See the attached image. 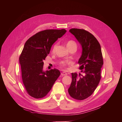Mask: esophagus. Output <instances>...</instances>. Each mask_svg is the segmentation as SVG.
Segmentation results:
<instances>
[{
  "label": "esophagus",
  "mask_w": 122,
  "mask_h": 122,
  "mask_svg": "<svg viewBox=\"0 0 122 122\" xmlns=\"http://www.w3.org/2000/svg\"><path fill=\"white\" fill-rule=\"evenodd\" d=\"M67 75V73H66V72H62V73H61V75L62 76H66Z\"/></svg>",
  "instance_id": "1"
}]
</instances>
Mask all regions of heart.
<instances>
[{"label":"heart","mask_w":122,"mask_h":122,"mask_svg":"<svg viewBox=\"0 0 122 122\" xmlns=\"http://www.w3.org/2000/svg\"><path fill=\"white\" fill-rule=\"evenodd\" d=\"M57 46H58V44H57V43H55V44L53 45V46L52 47L53 53H54L55 51H56ZM66 46H67V48L69 49L70 48H71L72 47L77 46V45H76V44L75 41L72 40H68L67 41V42H66ZM67 65H68V62L66 61H61L60 62V66L62 68H63L64 69H66V67H67Z\"/></svg>","instance_id":"obj_1"}]
</instances>
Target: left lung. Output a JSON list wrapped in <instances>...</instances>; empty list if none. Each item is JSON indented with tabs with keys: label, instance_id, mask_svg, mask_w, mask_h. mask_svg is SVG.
<instances>
[{
	"label": "left lung",
	"instance_id": "obj_1",
	"mask_svg": "<svg viewBox=\"0 0 122 122\" xmlns=\"http://www.w3.org/2000/svg\"><path fill=\"white\" fill-rule=\"evenodd\" d=\"M69 32L82 47L78 63L83 74L71 73L72 81L68 93L75 100H83L92 95L100 83L103 65L102 53L100 43L90 32L78 28H71Z\"/></svg>",
	"mask_w": 122,
	"mask_h": 122
}]
</instances>
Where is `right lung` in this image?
Masks as SVG:
<instances>
[{
    "label": "right lung",
    "mask_w": 122,
    "mask_h": 122,
    "mask_svg": "<svg viewBox=\"0 0 122 122\" xmlns=\"http://www.w3.org/2000/svg\"><path fill=\"white\" fill-rule=\"evenodd\" d=\"M67 32L62 30H46L29 38L20 55L22 80L27 94L35 98L46 96L60 75L56 69L43 71L44 60L57 39Z\"/></svg>",
    "instance_id": "right-lung-1"
}]
</instances>
